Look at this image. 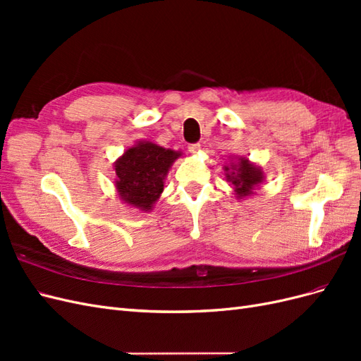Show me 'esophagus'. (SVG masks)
I'll return each mask as SVG.
<instances>
[{
  "mask_svg": "<svg viewBox=\"0 0 361 361\" xmlns=\"http://www.w3.org/2000/svg\"><path fill=\"white\" fill-rule=\"evenodd\" d=\"M199 150H200V145L199 143H194V145L188 146V152H190V154H192V155L199 154Z\"/></svg>",
  "mask_w": 361,
  "mask_h": 361,
  "instance_id": "34e87169",
  "label": "esophagus"
}]
</instances>
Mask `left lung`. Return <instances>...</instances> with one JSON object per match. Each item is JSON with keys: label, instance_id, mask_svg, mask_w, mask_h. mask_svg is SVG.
<instances>
[{"label": "left lung", "instance_id": "8db88e82", "mask_svg": "<svg viewBox=\"0 0 361 361\" xmlns=\"http://www.w3.org/2000/svg\"><path fill=\"white\" fill-rule=\"evenodd\" d=\"M224 171L226 180L232 185L239 200L255 194L256 187L265 179L262 169L245 157L232 158V162L224 166Z\"/></svg>", "mask_w": 361, "mask_h": 361}]
</instances>
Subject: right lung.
<instances>
[{
	"instance_id": "add662e5",
	"label": "right lung",
	"mask_w": 361,
	"mask_h": 361,
	"mask_svg": "<svg viewBox=\"0 0 361 361\" xmlns=\"http://www.w3.org/2000/svg\"><path fill=\"white\" fill-rule=\"evenodd\" d=\"M182 152L161 147L152 141H137L114 162L116 191L120 200L143 212L154 207L164 191L171 164Z\"/></svg>"
}]
</instances>
